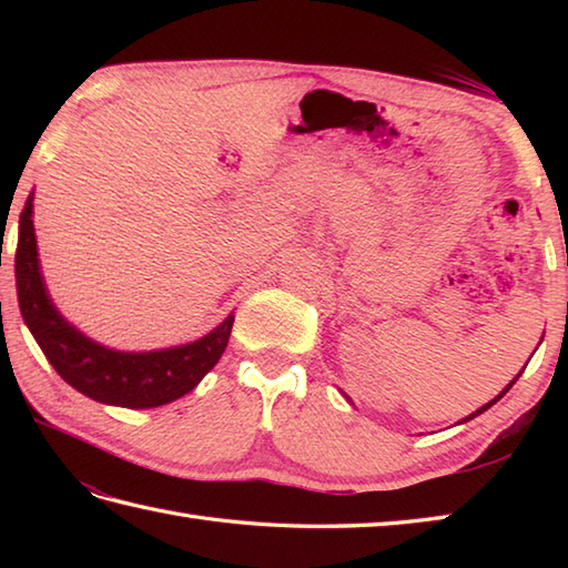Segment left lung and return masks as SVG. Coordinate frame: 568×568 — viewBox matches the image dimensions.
<instances>
[{"mask_svg":"<svg viewBox=\"0 0 568 568\" xmlns=\"http://www.w3.org/2000/svg\"><path fill=\"white\" fill-rule=\"evenodd\" d=\"M523 371H525V368H523ZM523 371H520V373H517V376H515V381H517V378H520V376H523ZM515 381H510V385H508V388H505V390H503V393H500V395H498V397H496V400H490V403H488V405H484V407H478V409H476V413H474V415H468V417H466V419H462V422H468V419H474V417H476V415H480V413H486V409H488V407H490V405H496V403H498V400H500V397H503V395H505V393H508V390H510V388H513V385H515Z\"/></svg>","mask_w":568,"mask_h":568,"instance_id":"obj_1","label":"left lung"}]
</instances>
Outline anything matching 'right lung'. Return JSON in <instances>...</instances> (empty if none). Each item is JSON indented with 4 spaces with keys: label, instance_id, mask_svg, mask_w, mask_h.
Here are the masks:
<instances>
[{
    "label": "right lung",
    "instance_id": "right-lung-1",
    "mask_svg": "<svg viewBox=\"0 0 568 568\" xmlns=\"http://www.w3.org/2000/svg\"><path fill=\"white\" fill-rule=\"evenodd\" d=\"M33 195L19 216L17 295L21 317L58 376L92 400L129 409L159 407L190 393L222 358L234 317L202 339L165 352L124 354L90 342L48 300L33 234Z\"/></svg>",
    "mask_w": 568,
    "mask_h": 568
}]
</instances>
